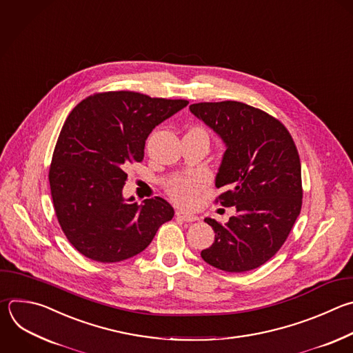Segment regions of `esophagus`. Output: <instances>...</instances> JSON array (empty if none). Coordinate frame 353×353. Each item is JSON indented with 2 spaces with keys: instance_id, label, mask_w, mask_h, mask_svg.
<instances>
[{
  "instance_id": "esophagus-1",
  "label": "esophagus",
  "mask_w": 353,
  "mask_h": 353,
  "mask_svg": "<svg viewBox=\"0 0 353 353\" xmlns=\"http://www.w3.org/2000/svg\"><path fill=\"white\" fill-rule=\"evenodd\" d=\"M176 216H177L179 219H181L183 221H187V223H192V221L198 220V217H196L195 214L188 213V212H185V210H183V209H179V210L176 212Z\"/></svg>"
}]
</instances>
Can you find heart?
Listing matches in <instances>:
<instances>
[{
    "label": "heart",
    "mask_w": 353,
    "mask_h": 353,
    "mask_svg": "<svg viewBox=\"0 0 353 353\" xmlns=\"http://www.w3.org/2000/svg\"><path fill=\"white\" fill-rule=\"evenodd\" d=\"M192 130H199L206 134L205 130L195 128ZM208 136V134H206ZM205 188V181L201 177H187V179H179L173 181L169 187V195L179 203L183 205H192L198 201L202 191Z\"/></svg>",
    "instance_id": "b5f03b06"
}]
</instances>
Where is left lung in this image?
I'll use <instances>...</instances> for the list:
<instances>
[{
    "label": "left lung",
    "mask_w": 353,
    "mask_h": 353,
    "mask_svg": "<svg viewBox=\"0 0 353 353\" xmlns=\"http://www.w3.org/2000/svg\"><path fill=\"white\" fill-rule=\"evenodd\" d=\"M190 110L225 144L216 202L236 206L224 224L206 217L214 243L201 252L210 266L243 273L273 258L302 208L301 161L285 126L262 109L239 101L199 102Z\"/></svg>",
    "instance_id": "8db88e82"
}]
</instances>
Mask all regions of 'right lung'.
<instances>
[{
	"mask_svg": "<svg viewBox=\"0 0 353 353\" xmlns=\"http://www.w3.org/2000/svg\"><path fill=\"white\" fill-rule=\"evenodd\" d=\"M185 99L136 91L87 97L69 113L50 166L54 209L68 241L85 258L114 263L143 252L174 210L161 196L143 205L122 195L129 163L144 159L150 133Z\"/></svg>",
	"mask_w": 353,
	"mask_h": 353,
	"instance_id": "add662e5",
	"label": "right lung"
}]
</instances>
